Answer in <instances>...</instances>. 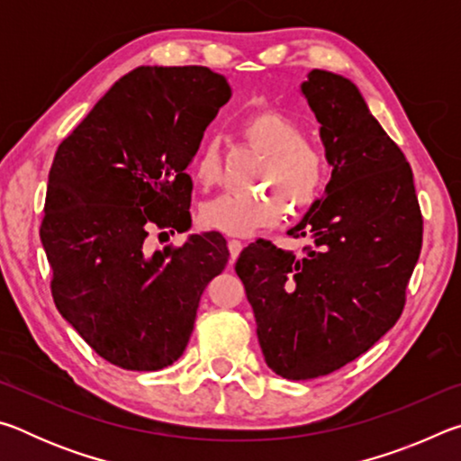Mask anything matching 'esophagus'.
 <instances>
[{"instance_id": "esophagus-1", "label": "esophagus", "mask_w": 461, "mask_h": 461, "mask_svg": "<svg viewBox=\"0 0 461 461\" xmlns=\"http://www.w3.org/2000/svg\"><path fill=\"white\" fill-rule=\"evenodd\" d=\"M241 248H244V244H241L240 240H230V241H228V249H230L231 260H236V258H238L240 252H241Z\"/></svg>"}]
</instances>
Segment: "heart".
<instances>
[{"instance_id": "heart-1", "label": "heart", "mask_w": 461, "mask_h": 461, "mask_svg": "<svg viewBox=\"0 0 461 461\" xmlns=\"http://www.w3.org/2000/svg\"><path fill=\"white\" fill-rule=\"evenodd\" d=\"M238 130L254 150L267 156L258 185L268 191L223 193L205 201L199 212L203 225L228 236H248L275 225L285 213V203L291 212L313 205L327 181V158L321 148L303 140L299 123L278 109H260L241 120ZM191 175L205 189L217 185L221 158L215 142L201 144L191 162Z\"/></svg>"}]
</instances>
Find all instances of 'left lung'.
Returning a JSON list of instances; mask_svg holds the SVG:
<instances>
[{
    "label": "left lung",
    "mask_w": 461,
    "mask_h": 461,
    "mask_svg": "<svg viewBox=\"0 0 461 461\" xmlns=\"http://www.w3.org/2000/svg\"><path fill=\"white\" fill-rule=\"evenodd\" d=\"M301 93L331 167L325 197L286 231L311 246L296 256L256 241L236 262L264 360L288 380L325 376L368 352L401 317L423 244L412 170L360 89L313 68Z\"/></svg>",
    "instance_id": "1"
}]
</instances>
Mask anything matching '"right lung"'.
<instances>
[{"mask_svg": "<svg viewBox=\"0 0 461 461\" xmlns=\"http://www.w3.org/2000/svg\"><path fill=\"white\" fill-rule=\"evenodd\" d=\"M230 97L228 79L207 67H138L54 156L41 225L54 305L123 370H160L183 356L201 294L228 264L217 231L154 252L146 238L191 228L185 168Z\"/></svg>", "mask_w": 461, "mask_h": 461, "instance_id": "1", "label": "right lung"}]
</instances>
